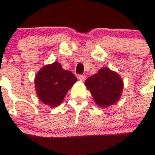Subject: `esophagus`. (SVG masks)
I'll return each instance as SVG.
<instances>
[{
	"instance_id": "34e87169",
	"label": "esophagus",
	"mask_w": 155,
	"mask_h": 155,
	"mask_svg": "<svg viewBox=\"0 0 155 155\" xmlns=\"http://www.w3.org/2000/svg\"><path fill=\"white\" fill-rule=\"evenodd\" d=\"M79 80H81V81H84L86 80V76L85 75H79Z\"/></svg>"
}]
</instances>
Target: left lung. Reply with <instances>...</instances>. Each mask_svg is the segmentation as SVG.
<instances>
[{
	"mask_svg": "<svg viewBox=\"0 0 155 155\" xmlns=\"http://www.w3.org/2000/svg\"><path fill=\"white\" fill-rule=\"evenodd\" d=\"M86 88L95 103L101 108L112 106L122 95L124 81L119 74L107 67H102L85 81Z\"/></svg>",
	"mask_w": 155,
	"mask_h": 155,
	"instance_id": "1",
	"label": "left lung"
}]
</instances>
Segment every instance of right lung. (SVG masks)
<instances>
[{"mask_svg":"<svg viewBox=\"0 0 155 155\" xmlns=\"http://www.w3.org/2000/svg\"><path fill=\"white\" fill-rule=\"evenodd\" d=\"M77 78L59 62L45 65L35 77V88L39 99L44 104L56 107L62 103Z\"/></svg>","mask_w":155,"mask_h":155,"instance_id":"obj_1","label":"right lung"}]
</instances>
